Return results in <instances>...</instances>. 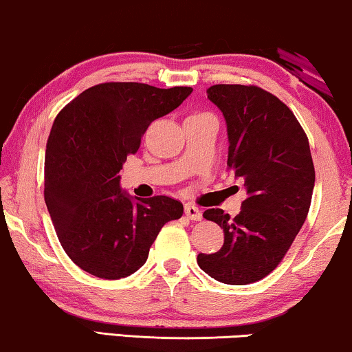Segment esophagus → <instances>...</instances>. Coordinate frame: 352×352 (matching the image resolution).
I'll list each match as a JSON object with an SVG mask.
<instances>
[{
    "label": "esophagus",
    "mask_w": 352,
    "mask_h": 352,
    "mask_svg": "<svg viewBox=\"0 0 352 352\" xmlns=\"http://www.w3.org/2000/svg\"><path fill=\"white\" fill-rule=\"evenodd\" d=\"M184 213H186L187 218L192 219V221H200L201 219V211L192 204H186Z\"/></svg>",
    "instance_id": "1"
}]
</instances>
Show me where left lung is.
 <instances>
[{"label": "left lung", "instance_id": "obj_1", "mask_svg": "<svg viewBox=\"0 0 352 352\" xmlns=\"http://www.w3.org/2000/svg\"><path fill=\"white\" fill-rule=\"evenodd\" d=\"M208 99L228 126V166L242 177L247 199L235 218L210 208L204 218L224 230L219 252L197 256L214 280L247 285L271 274L309 211L316 171L309 142L290 109L258 86L214 85Z\"/></svg>", "mask_w": 352, "mask_h": 352}]
</instances>
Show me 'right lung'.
<instances>
[{
    "instance_id": "add662e5",
    "label": "right lung",
    "mask_w": 352,
    "mask_h": 352,
    "mask_svg": "<svg viewBox=\"0 0 352 352\" xmlns=\"http://www.w3.org/2000/svg\"><path fill=\"white\" fill-rule=\"evenodd\" d=\"M192 88L102 83L67 104L46 146L45 200L72 261L99 278L131 276L182 204L165 195L133 199L120 187L126 155L136 153L153 120L189 98Z\"/></svg>"
}]
</instances>
